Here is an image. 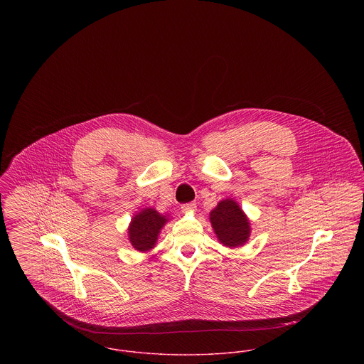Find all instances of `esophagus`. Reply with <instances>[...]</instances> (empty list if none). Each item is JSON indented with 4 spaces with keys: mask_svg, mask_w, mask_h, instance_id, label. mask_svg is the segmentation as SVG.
I'll list each match as a JSON object with an SVG mask.
<instances>
[{
    "mask_svg": "<svg viewBox=\"0 0 364 364\" xmlns=\"http://www.w3.org/2000/svg\"><path fill=\"white\" fill-rule=\"evenodd\" d=\"M181 208H182L183 213H191V211H195L196 205H195V203H186V205H182Z\"/></svg>",
    "mask_w": 364,
    "mask_h": 364,
    "instance_id": "esophagus-1",
    "label": "esophagus"
}]
</instances>
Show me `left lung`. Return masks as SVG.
Segmentation results:
<instances>
[{"mask_svg": "<svg viewBox=\"0 0 364 364\" xmlns=\"http://www.w3.org/2000/svg\"><path fill=\"white\" fill-rule=\"evenodd\" d=\"M210 221L217 238L225 247L244 245L250 237V221L234 200H223L210 213Z\"/></svg>", "mask_w": 364, "mask_h": 364, "instance_id": "1", "label": "left lung"}]
</instances>
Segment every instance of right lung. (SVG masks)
Wrapping results in <instances>:
<instances>
[{
	"label": "right lung",
	"mask_w": 364,
	"mask_h": 364,
	"mask_svg": "<svg viewBox=\"0 0 364 364\" xmlns=\"http://www.w3.org/2000/svg\"><path fill=\"white\" fill-rule=\"evenodd\" d=\"M168 220L154 208H144L133 217L129 227V238L137 251H149L156 245L159 230Z\"/></svg>",
	"instance_id": "add662e5"
}]
</instances>
